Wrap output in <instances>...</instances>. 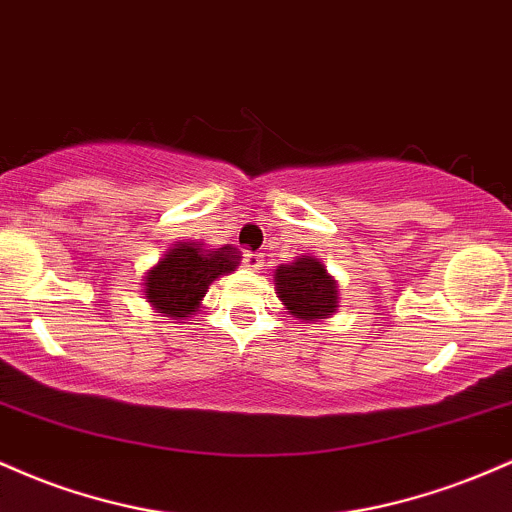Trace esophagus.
Instances as JSON below:
<instances>
[{
  "mask_svg": "<svg viewBox=\"0 0 512 512\" xmlns=\"http://www.w3.org/2000/svg\"><path fill=\"white\" fill-rule=\"evenodd\" d=\"M241 263H244L249 271H261L263 254H256V251H244V258H241Z\"/></svg>",
  "mask_w": 512,
  "mask_h": 512,
  "instance_id": "obj_1",
  "label": "esophagus"
}]
</instances>
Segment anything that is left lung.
Returning <instances> with one entry per match:
<instances>
[{"label":"left lung","instance_id":"1","mask_svg":"<svg viewBox=\"0 0 512 512\" xmlns=\"http://www.w3.org/2000/svg\"><path fill=\"white\" fill-rule=\"evenodd\" d=\"M275 287L290 314L307 324L314 319H326L338 307L336 283L326 273L324 263L312 256L297 258L290 266H280L275 271Z\"/></svg>","mask_w":512,"mask_h":512}]
</instances>
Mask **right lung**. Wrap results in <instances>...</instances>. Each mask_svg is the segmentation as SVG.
Listing matches in <instances>:
<instances>
[{
  "instance_id": "obj_1",
  "label": "right lung",
  "mask_w": 512,
  "mask_h": 512,
  "mask_svg": "<svg viewBox=\"0 0 512 512\" xmlns=\"http://www.w3.org/2000/svg\"><path fill=\"white\" fill-rule=\"evenodd\" d=\"M239 261V251L232 246L205 251L195 241H179L166 251L157 268L147 273V300L166 317H186L198 309L212 280L232 273Z\"/></svg>"
}]
</instances>
